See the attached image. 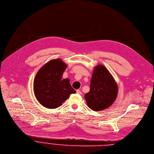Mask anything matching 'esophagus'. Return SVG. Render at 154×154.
<instances>
[{
  "mask_svg": "<svg viewBox=\"0 0 154 154\" xmlns=\"http://www.w3.org/2000/svg\"><path fill=\"white\" fill-rule=\"evenodd\" d=\"M76 92H77V94H82V91H80V90H77V91H76Z\"/></svg>",
  "mask_w": 154,
  "mask_h": 154,
  "instance_id": "1",
  "label": "esophagus"
}]
</instances>
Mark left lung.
<instances>
[{
	"label": "left lung",
	"instance_id": "8db88e82",
	"mask_svg": "<svg viewBox=\"0 0 154 154\" xmlns=\"http://www.w3.org/2000/svg\"><path fill=\"white\" fill-rule=\"evenodd\" d=\"M117 94V84L107 69L102 64L95 66L90 90L85 95L88 106L94 111L104 110L114 103Z\"/></svg>",
	"mask_w": 154,
	"mask_h": 154
}]
</instances>
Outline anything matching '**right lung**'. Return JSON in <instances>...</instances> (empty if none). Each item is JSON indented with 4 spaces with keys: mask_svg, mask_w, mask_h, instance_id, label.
Returning a JSON list of instances; mask_svg holds the SVG:
<instances>
[{
    "mask_svg": "<svg viewBox=\"0 0 154 154\" xmlns=\"http://www.w3.org/2000/svg\"><path fill=\"white\" fill-rule=\"evenodd\" d=\"M66 68V64L58 58L49 61L38 70L34 80V92L42 106L58 108L70 95L76 93L69 79H61Z\"/></svg>",
    "mask_w": 154,
    "mask_h": 154,
    "instance_id": "add662e5",
    "label": "right lung"
}]
</instances>
